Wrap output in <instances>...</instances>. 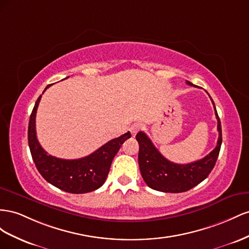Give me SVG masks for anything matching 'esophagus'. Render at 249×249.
<instances>
[{
  "label": "esophagus",
  "instance_id": "esophagus-1",
  "mask_svg": "<svg viewBox=\"0 0 249 249\" xmlns=\"http://www.w3.org/2000/svg\"><path fill=\"white\" fill-rule=\"evenodd\" d=\"M142 129V124L140 123H133L130 127H129V130L131 132L132 136H136V134Z\"/></svg>",
  "mask_w": 249,
  "mask_h": 249
}]
</instances>
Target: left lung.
<instances>
[{
  "label": "left lung",
  "instance_id": "1",
  "mask_svg": "<svg viewBox=\"0 0 249 249\" xmlns=\"http://www.w3.org/2000/svg\"><path fill=\"white\" fill-rule=\"evenodd\" d=\"M187 83L195 87L190 81H187ZM211 100L214 105L215 115L217 118L219 137L214 150L199 160L184 165L175 164V162L168 160L159 152L145 132L140 131L137 134L136 139L140 146V171L149 188L160 192H165V193H181V192H186L194 188L209 176L216 164L222 144L221 122H220L218 117L215 103L212 98Z\"/></svg>",
  "mask_w": 249,
  "mask_h": 249
}]
</instances>
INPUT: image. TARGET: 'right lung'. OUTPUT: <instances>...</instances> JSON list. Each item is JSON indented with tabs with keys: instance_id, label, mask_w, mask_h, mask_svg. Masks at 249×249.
I'll return each instance as SVG.
<instances>
[{
	"instance_id": "obj_1",
	"label": "right lung",
	"mask_w": 249,
	"mask_h": 249,
	"mask_svg": "<svg viewBox=\"0 0 249 249\" xmlns=\"http://www.w3.org/2000/svg\"><path fill=\"white\" fill-rule=\"evenodd\" d=\"M50 87V84L45 90ZM44 90V91H45ZM44 94V93H42ZM41 95L35 102L28 127V143L35 166L41 176L54 187L68 193L83 194L95 191L105 182L111 161L130 132L110 140L95 152L78 160H62L48 154L36 138L35 116Z\"/></svg>"
}]
</instances>
